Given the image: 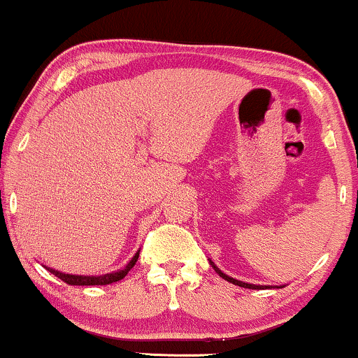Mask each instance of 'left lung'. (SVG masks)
<instances>
[{
  "label": "left lung",
  "instance_id": "obj_1",
  "mask_svg": "<svg viewBox=\"0 0 358 358\" xmlns=\"http://www.w3.org/2000/svg\"><path fill=\"white\" fill-rule=\"evenodd\" d=\"M210 264H212V266L215 268V272H217L218 275H220L222 278H225L227 282L234 283V285H238V287H243V288H252V290H262V288H268V287H262V285H252V283H245V282H240V280H235V278L228 277V275H225L223 272H220V270H218L217 266L213 265V262H210Z\"/></svg>",
  "mask_w": 358,
  "mask_h": 358
}]
</instances>
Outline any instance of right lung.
I'll return each mask as SVG.
<instances>
[{"instance_id": "right-lung-1", "label": "right lung", "mask_w": 358, "mask_h": 358, "mask_svg": "<svg viewBox=\"0 0 358 358\" xmlns=\"http://www.w3.org/2000/svg\"><path fill=\"white\" fill-rule=\"evenodd\" d=\"M138 255H140V252H136V255L131 258L130 264L124 266L123 270H118V272H115V273L100 275V277H85V275H70V273L56 272V270H53V268H48V270L55 275V277H58L59 280H63L64 283H68V285H108V283L118 282V280L127 277V273L130 272L133 266H135Z\"/></svg>"}]
</instances>
